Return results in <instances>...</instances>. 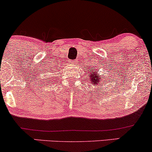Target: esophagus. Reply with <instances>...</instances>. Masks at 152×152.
Listing matches in <instances>:
<instances>
[{"mask_svg": "<svg viewBox=\"0 0 152 152\" xmlns=\"http://www.w3.org/2000/svg\"><path fill=\"white\" fill-rule=\"evenodd\" d=\"M69 62L70 64H75L76 61V60H70V61H69Z\"/></svg>", "mask_w": 152, "mask_h": 152, "instance_id": "1", "label": "esophagus"}]
</instances>
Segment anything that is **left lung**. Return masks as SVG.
<instances>
[{"label":"left lung","instance_id":"1","mask_svg":"<svg viewBox=\"0 0 152 152\" xmlns=\"http://www.w3.org/2000/svg\"><path fill=\"white\" fill-rule=\"evenodd\" d=\"M100 76H100L99 74H98V72H97L96 69H94V68H93V67L89 69L88 77L90 78L91 81L92 83H94V84H98L100 82V79L101 78H100ZM101 77L103 78V76H101Z\"/></svg>","mask_w":152,"mask_h":152}]
</instances>
